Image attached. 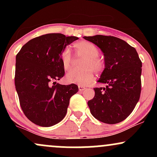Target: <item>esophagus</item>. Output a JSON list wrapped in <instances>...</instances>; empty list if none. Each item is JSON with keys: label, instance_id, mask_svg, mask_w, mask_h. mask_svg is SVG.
Instances as JSON below:
<instances>
[{"label": "esophagus", "instance_id": "34e87169", "mask_svg": "<svg viewBox=\"0 0 157 157\" xmlns=\"http://www.w3.org/2000/svg\"><path fill=\"white\" fill-rule=\"evenodd\" d=\"M85 89H86V87L83 86H78V89L80 91H82L83 90H85Z\"/></svg>", "mask_w": 157, "mask_h": 157}]
</instances>
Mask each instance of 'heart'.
<instances>
[{
    "mask_svg": "<svg viewBox=\"0 0 157 157\" xmlns=\"http://www.w3.org/2000/svg\"><path fill=\"white\" fill-rule=\"evenodd\" d=\"M77 53L80 56L86 57V60L82 63V68L85 69L82 71H70L67 73L66 80L68 83H75L78 85H86L94 80V73L100 72L103 69V62L98 58V48L92 43L82 40L75 44ZM71 51L68 48H66L61 54V62L65 70L69 69L71 67Z\"/></svg>",
    "mask_w": 157,
    "mask_h": 157,
    "instance_id": "heart-1",
    "label": "heart"
}]
</instances>
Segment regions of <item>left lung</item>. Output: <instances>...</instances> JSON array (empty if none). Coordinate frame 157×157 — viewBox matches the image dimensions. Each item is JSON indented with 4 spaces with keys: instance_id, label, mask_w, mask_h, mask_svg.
<instances>
[{
    "instance_id": "left-lung-1",
    "label": "left lung",
    "mask_w": 157,
    "mask_h": 157,
    "mask_svg": "<svg viewBox=\"0 0 157 157\" xmlns=\"http://www.w3.org/2000/svg\"><path fill=\"white\" fill-rule=\"evenodd\" d=\"M104 55L105 68L97 82L105 88H94L95 95L88 102L94 117L107 124L125 120L140 100L142 62L136 49L125 41L113 36L86 37Z\"/></svg>"
}]
</instances>
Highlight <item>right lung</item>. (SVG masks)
<instances>
[{"mask_svg":"<svg viewBox=\"0 0 157 157\" xmlns=\"http://www.w3.org/2000/svg\"><path fill=\"white\" fill-rule=\"evenodd\" d=\"M77 39L60 33L46 34L30 40L16 55L15 84L20 105L36 125L50 127L60 122L70 98L78 91L75 84L56 82L65 75L61 54Z\"/></svg>","mask_w":157,"mask_h":157,"instance_id":"obj_1","label":"right lung"}]
</instances>
